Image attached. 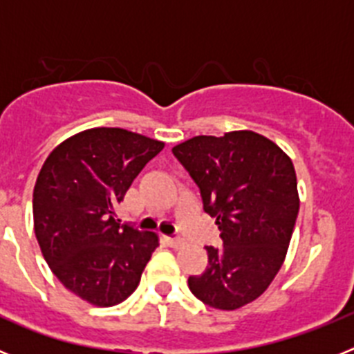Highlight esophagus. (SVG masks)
I'll list each match as a JSON object with an SVG mask.
<instances>
[{
    "mask_svg": "<svg viewBox=\"0 0 354 354\" xmlns=\"http://www.w3.org/2000/svg\"><path fill=\"white\" fill-rule=\"evenodd\" d=\"M167 245L170 246V248H183L186 243H184V239H180V237H167Z\"/></svg>",
    "mask_w": 354,
    "mask_h": 354,
    "instance_id": "obj_1",
    "label": "esophagus"
}]
</instances>
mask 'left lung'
Instances as JSON below:
<instances>
[{
    "label": "left lung",
    "instance_id": "1",
    "mask_svg": "<svg viewBox=\"0 0 354 354\" xmlns=\"http://www.w3.org/2000/svg\"><path fill=\"white\" fill-rule=\"evenodd\" d=\"M171 152L223 241L220 248L205 246L207 268L187 286L205 305L236 310L257 299L283 264L299 211L292 161L253 131L195 136Z\"/></svg>",
    "mask_w": 354,
    "mask_h": 354
}]
</instances>
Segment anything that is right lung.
Listing matches in <instances>:
<instances>
[{
	"label": "right lung",
	"instance_id": "obj_1",
	"mask_svg": "<svg viewBox=\"0 0 354 354\" xmlns=\"http://www.w3.org/2000/svg\"><path fill=\"white\" fill-rule=\"evenodd\" d=\"M165 143L118 127L65 140L44 162L33 189L42 255L71 292L97 306L124 301L138 287L156 234L120 223L113 207Z\"/></svg>",
	"mask_w": 354,
	"mask_h": 354
}]
</instances>
